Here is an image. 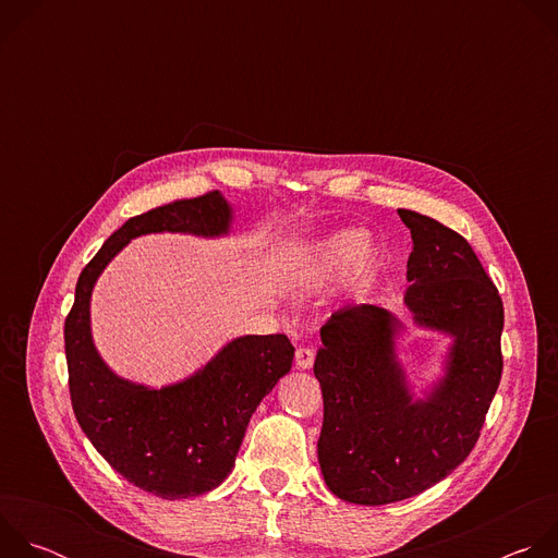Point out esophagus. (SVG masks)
<instances>
[{"label":"esophagus","mask_w":558,"mask_h":558,"mask_svg":"<svg viewBox=\"0 0 558 558\" xmlns=\"http://www.w3.org/2000/svg\"><path fill=\"white\" fill-rule=\"evenodd\" d=\"M313 360H315L313 349H308V347H298V349H295V366H298V368H302V371L311 368V366H313Z\"/></svg>","instance_id":"obj_1"}]
</instances>
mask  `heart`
Listing matches in <instances>:
<instances>
[{"label": "heart", "mask_w": 558, "mask_h": 558, "mask_svg": "<svg viewBox=\"0 0 558 558\" xmlns=\"http://www.w3.org/2000/svg\"><path fill=\"white\" fill-rule=\"evenodd\" d=\"M366 250H368V243L362 231H353V229L340 231L331 235L329 241H325L320 250L315 252L306 276L311 282H323L329 276L338 274L340 269L360 260L366 254Z\"/></svg>", "instance_id": "b5f03b06"}]
</instances>
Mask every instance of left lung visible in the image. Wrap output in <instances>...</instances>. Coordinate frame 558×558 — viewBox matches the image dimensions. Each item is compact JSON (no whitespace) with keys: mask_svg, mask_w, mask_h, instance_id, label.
<instances>
[{"mask_svg":"<svg viewBox=\"0 0 558 558\" xmlns=\"http://www.w3.org/2000/svg\"><path fill=\"white\" fill-rule=\"evenodd\" d=\"M413 235L407 306L452 336L444 379L413 400L395 357L402 325L375 304H349L320 329L313 373L325 422L317 439L329 490L360 506L415 497L474 448L499 388L504 302L468 241L430 216L397 209Z\"/></svg>","mask_w":558,"mask_h":558,"instance_id":"1","label":"left lung"}]
</instances>
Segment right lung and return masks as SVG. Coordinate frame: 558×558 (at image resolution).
<instances>
[{
	"instance_id": "obj_1",
	"label": "right lung",
	"mask_w": 558,
	"mask_h": 558,
	"mask_svg": "<svg viewBox=\"0 0 558 558\" xmlns=\"http://www.w3.org/2000/svg\"><path fill=\"white\" fill-rule=\"evenodd\" d=\"M229 222L231 207L218 192L130 218L78 276L63 327L78 426L130 484L170 501L222 484L260 400L291 371L293 347L282 333L235 338L185 381L145 388L117 377L99 357L90 336V295L99 274L132 238L154 231L220 235Z\"/></svg>"
}]
</instances>
